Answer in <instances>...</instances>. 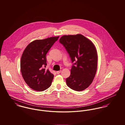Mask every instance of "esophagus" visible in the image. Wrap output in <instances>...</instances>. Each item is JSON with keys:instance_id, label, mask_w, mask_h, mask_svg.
I'll return each instance as SVG.
<instances>
[{"instance_id": "esophagus-1", "label": "esophagus", "mask_w": 125, "mask_h": 125, "mask_svg": "<svg viewBox=\"0 0 125 125\" xmlns=\"http://www.w3.org/2000/svg\"><path fill=\"white\" fill-rule=\"evenodd\" d=\"M61 70H59V71H56V73H57V74H60V73H61Z\"/></svg>"}]
</instances>
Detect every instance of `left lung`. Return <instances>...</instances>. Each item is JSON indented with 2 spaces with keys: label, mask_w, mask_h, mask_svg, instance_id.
<instances>
[{
  "label": "left lung",
  "mask_w": 125,
  "mask_h": 125,
  "mask_svg": "<svg viewBox=\"0 0 125 125\" xmlns=\"http://www.w3.org/2000/svg\"><path fill=\"white\" fill-rule=\"evenodd\" d=\"M59 42L69 54L72 66L66 83L70 89L82 91L92 83L97 68L96 49L91 40L81 34L63 35Z\"/></svg>",
  "instance_id": "obj_1"
}]
</instances>
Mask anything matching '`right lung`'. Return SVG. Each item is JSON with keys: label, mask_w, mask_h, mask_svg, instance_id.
Returning a JSON list of instances; mask_svg holds the SVG:
<instances>
[{"label": "right lung", "mask_w": 125, "mask_h": 125, "mask_svg": "<svg viewBox=\"0 0 125 125\" xmlns=\"http://www.w3.org/2000/svg\"><path fill=\"white\" fill-rule=\"evenodd\" d=\"M59 36L30 43L24 50L21 60V70L22 77L32 89L42 92L51 85L54 75L44 68L47 65L46 55Z\"/></svg>", "instance_id": "1"}]
</instances>
